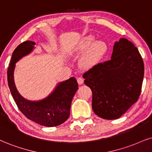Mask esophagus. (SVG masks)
I'll use <instances>...</instances> for the list:
<instances>
[{
  "mask_svg": "<svg viewBox=\"0 0 152 152\" xmlns=\"http://www.w3.org/2000/svg\"><path fill=\"white\" fill-rule=\"evenodd\" d=\"M77 81L78 84H79V85H82V84H83L84 80L82 79V77H78L77 79Z\"/></svg>",
  "mask_w": 152,
  "mask_h": 152,
  "instance_id": "esophagus-1",
  "label": "esophagus"
}]
</instances>
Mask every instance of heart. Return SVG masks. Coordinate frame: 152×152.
I'll use <instances>...</instances> for the list:
<instances>
[{"instance_id":"b5f03b06","label":"heart","mask_w":152,"mask_h":152,"mask_svg":"<svg viewBox=\"0 0 152 152\" xmlns=\"http://www.w3.org/2000/svg\"><path fill=\"white\" fill-rule=\"evenodd\" d=\"M107 45L102 41H96L93 35L84 37L76 48L77 53H83L80 65L85 70L92 68L100 63L107 52Z\"/></svg>"}]
</instances>
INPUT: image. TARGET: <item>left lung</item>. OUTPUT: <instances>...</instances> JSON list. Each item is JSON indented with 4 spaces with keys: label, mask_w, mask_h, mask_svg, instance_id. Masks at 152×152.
<instances>
[{
    "label": "left lung",
    "mask_w": 152,
    "mask_h": 152,
    "mask_svg": "<svg viewBox=\"0 0 152 152\" xmlns=\"http://www.w3.org/2000/svg\"><path fill=\"white\" fill-rule=\"evenodd\" d=\"M145 67L139 50L122 38L113 46L111 59L84 73L85 84L92 91V109L106 120L118 119L137 102Z\"/></svg>",
    "instance_id": "8db88e82"
}]
</instances>
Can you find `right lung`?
<instances>
[{"mask_svg": "<svg viewBox=\"0 0 152 152\" xmlns=\"http://www.w3.org/2000/svg\"><path fill=\"white\" fill-rule=\"evenodd\" d=\"M34 42L26 41L15 49L7 70V82L11 94L20 111L28 119L46 127L57 126L69 118L71 102L78 89L75 77L58 83L49 96L42 100L32 102L23 98L17 90L14 82L15 63L24 56L30 53Z\"/></svg>", "mask_w": 152, "mask_h": 152, "instance_id": "obj_1", "label": "right lung"}]
</instances>
